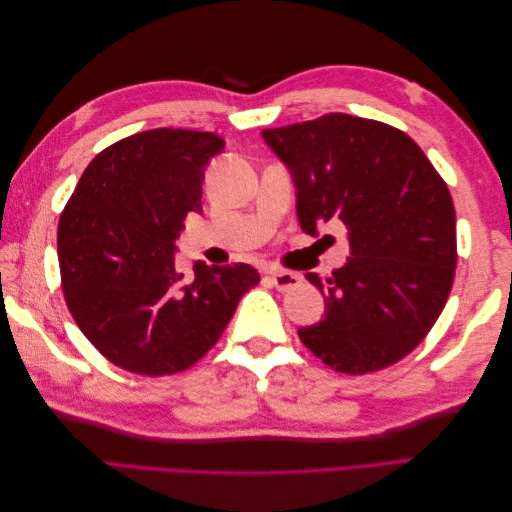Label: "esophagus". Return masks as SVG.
Wrapping results in <instances>:
<instances>
[{
	"mask_svg": "<svg viewBox=\"0 0 512 512\" xmlns=\"http://www.w3.org/2000/svg\"><path fill=\"white\" fill-rule=\"evenodd\" d=\"M269 280L271 284L280 290V292H290L294 288H299L301 284V275L299 273H292V271H269Z\"/></svg>",
	"mask_w": 512,
	"mask_h": 512,
	"instance_id": "1",
	"label": "esophagus"
}]
</instances>
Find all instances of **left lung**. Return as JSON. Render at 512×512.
Instances as JSON below:
<instances>
[{
  "mask_svg": "<svg viewBox=\"0 0 512 512\" xmlns=\"http://www.w3.org/2000/svg\"><path fill=\"white\" fill-rule=\"evenodd\" d=\"M292 175L303 232L331 220L348 228L350 258L322 280L324 318L301 342L342 374L404 359L438 320L457 267L451 192L412 138L346 113L262 130Z\"/></svg>",
  "mask_w": 512,
  "mask_h": 512,
  "instance_id": "obj_1",
  "label": "left lung"
}]
</instances>
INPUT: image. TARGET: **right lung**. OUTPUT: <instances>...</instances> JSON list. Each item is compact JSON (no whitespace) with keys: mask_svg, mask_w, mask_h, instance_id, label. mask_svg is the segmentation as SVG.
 <instances>
[{"mask_svg":"<svg viewBox=\"0 0 512 512\" xmlns=\"http://www.w3.org/2000/svg\"><path fill=\"white\" fill-rule=\"evenodd\" d=\"M213 132L156 128L91 160L57 228L61 290L100 354L141 376H170L215 346L254 267L194 262L185 280L175 239L200 213L205 168L224 149Z\"/></svg>","mask_w":512,"mask_h":512,"instance_id":"right-lung-1","label":"right lung"}]
</instances>
